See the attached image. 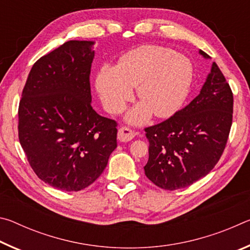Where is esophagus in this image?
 <instances>
[{
  "label": "esophagus",
  "mask_w": 250,
  "mask_h": 250,
  "mask_svg": "<svg viewBox=\"0 0 250 250\" xmlns=\"http://www.w3.org/2000/svg\"><path fill=\"white\" fill-rule=\"evenodd\" d=\"M134 132L131 131L130 129L125 128V126H122V128L119 129L118 131V140L120 142H128L131 141L134 138Z\"/></svg>",
  "instance_id": "34e87169"
}]
</instances>
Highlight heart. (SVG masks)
I'll return each mask as SVG.
<instances>
[{
  "label": "heart",
  "mask_w": 250,
  "mask_h": 250,
  "mask_svg": "<svg viewBox=\"0 0 250 250\" xmlns=\"http://www.w3.org/2000/svg\"><path fill=\"white\" fill-rule=\"evenodd\" d=\"M193 79V67L188 58L174 55L161 46L145 45L131 50L115 68L104 66L96 78L104 109L117 115L132 99V87H137L142 103L131 109L126 120L143 125L152 112L159 118L175 113L188 95Z\"/></svg>",
  "instance_id": "b5f03b06"
}]
</instances>
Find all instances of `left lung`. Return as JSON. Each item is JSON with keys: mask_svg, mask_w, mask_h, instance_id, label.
<instances>
[{"mask_svg": "<svg viewBox=\"0 0 250 250\" xmlns=\"http://www.w3.org/2000/svg\"><path fill=\"white\" fill-rule=\"evenodd\" d=\"M203 57L208 55L200 50ZM234 98L216 62L196 96L161 124L145 129L149 140L147 179L167 191L192 185L221 159L232 122Z\"/></svg>", "mask_w": 250, "mask_h": 250, "instance_id": "left-lung-1", "label": "left lung"}]
</instances>
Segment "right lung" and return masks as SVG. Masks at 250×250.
Instances as JSON below:
<instances>
[{
  "mask_svg": "<svg viewBox=\"0 0 250 250\" xmlns=\"http://www.w3.org/2000/svg\"><path fill=\"white\" fill-rule=\"evenodd\" d=\"M92 45L69 41L41 57L19 105V139L29 166L66 192L94 183L117 147V122L91 107Z\"/></svg>",
  "mask_w": 250,
  "mask_h": 250,
  "instance_id": "obj_1",
  "label": "right lung"
}]
</instances>
